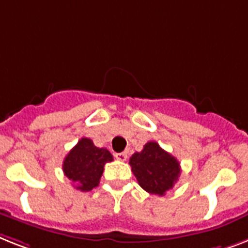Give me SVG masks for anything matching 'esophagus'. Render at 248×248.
Returning a JSON list of instances; mask_svg holds the SVG:
<instances>
[{"instance_id":"1","label":"esophagus","mask_w":248,"mask_h":248,"mask_svg":"<svg viewBox=\"0 0 248 248\" xmlns=\"http://www.w3.org/2000/svg\"><path fill=\"white\" fill-rule=\"evenodd\" d=\"M114 156H116V159H117V160L124 162V160L127 159V153H117V154H116Z\"/></svg>"}]
</instances>
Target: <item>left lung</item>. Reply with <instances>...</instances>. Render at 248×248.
Wrapping results in <instances>:
<instances>
[{"mask_svg": "<svg viewBox=\"0 0 248 248\" xmlns=\"http://www.w3.org/2000/svg\"><path fill=\"white\" fill-rule=\"evenodd\" d=\"M130 166L139 185L149 194L159 196L173 188L181 174L178 160L155 141L146 142L141 152L132 154Z\"/></svg>", "mask_w": 248, "mask_h": 248, "instance_id": "8db88e82", "label": "left lung"}]
</instances>
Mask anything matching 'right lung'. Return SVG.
Wrapping results in <instances>:
<instances>
[{"mask_svg":"<svg viewBox=\"0 0 248 248\" xmlns=\"http://www.w3.org/2000/svg\"><path fill=\"white\" fill-rule=\"evenodd\" d=\"M113 156L107 149L96 148L88 138H82L66 155L62 170L68 180L76 183L80 191H92L99 185L104 164Z\"/></svg>","mask_w":248,"mask_h":248,"instance_id":"right-lung-1","label":"right lung"}]
</instances>
